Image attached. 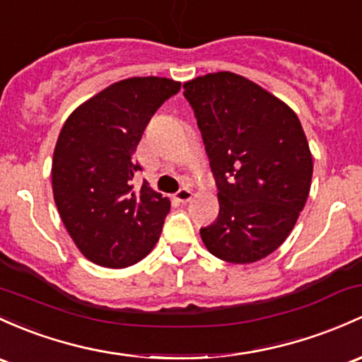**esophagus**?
I'll return each instance as SVG.
<instances>
[{"label": "esophagus", "instance_id": "obj_1", "mask_svg": "<svg viewBox=\"0 0 362 362\" xmlns=\"http://www.w3.org/2000/svg\"><path fill=\"white\" fill-rule=\"evenodd\" d=\"M174 198H176L177 202H181V204H188V202L193 198V192H192V189H188V188H181L180 192L174 195Z\"/></svg>", "mask_w": 362, "mask_h": 362}]
</instances>
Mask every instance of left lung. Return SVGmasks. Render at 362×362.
<instances>
[{"mask_svg":"<svg viewBox=\"0 0 362 362\" xmlns=\"http://www.w3.org/2000/svg\"><path fill=\"white\" fill-rule=\"evenodd\" d=\"M182 89L219 189V216L200 229L204 245L226 262H257L288 238L309 197L313 153L300 120L238 74H207Z\"/></svg>","mask_w":362,"mask_h":362,"instance_id":"8db88e82","label":"left lung"}]
</instances>
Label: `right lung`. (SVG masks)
<instances>
[{"label": "right lung", "mask_w": 362, "mask_h": 362, "mask_svg": "<svg viewBox=\"0 0 362 362\" xmlns=\"http://www.w3.org/2000/svg\"><path fill=\"white\" fill-rule=\"evenodd\" d=\"M167 77H129L81 103L58 134L53 198L81 254L110 269L133 266L160 236L170 202L133 177V155L157 108L180 91Z\"/></svg>", "instance_id": "add662e5"}]
</instances>
